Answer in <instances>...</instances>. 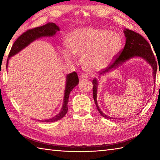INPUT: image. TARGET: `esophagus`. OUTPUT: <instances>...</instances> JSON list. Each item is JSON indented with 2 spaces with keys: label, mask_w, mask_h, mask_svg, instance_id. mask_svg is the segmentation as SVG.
Wrapping results in <instances>:
<instances>
[{
  "label": "esophagus",
  "mask_w": 160,
  "mask_h": 160,
  "mask_svg": "<svg viewBox=\"0 0 160 160\" xmlns=\"http://www.w3.org/2000/svg\"><path fill=\"white\" fill-rule=\"evenodd\" d=\"M79 78H80V79H87V78H88V76L86 74H81L80 76H79Z\"/></svg>",
  "instance_id": "34e87169"
}]
</instances>
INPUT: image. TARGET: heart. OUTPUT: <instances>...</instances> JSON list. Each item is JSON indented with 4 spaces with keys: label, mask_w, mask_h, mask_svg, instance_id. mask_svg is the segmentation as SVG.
Returning a JSON list of instances; mask_svg holds the SVG:
<instances>
[{
    "label": "heart",
    "mask_w": 160,
    "mask_h": 160,
    "mask_svg": "<svg viewBox=\"0 0 160 160\" xmlns=\"http://www.w3.org/2000/svg\"><path fill=\"white\" fill-rule=\"evenodd\" d=\"M66 44L74 55L82 56L83 65L89 71L106 68L120 52L122 39L118 33L107 29L81 28L68 36ZM68 50L62 54L68 61L74 56Z\"/></svg>",
    "instance_id": "heart-1"
}]
</instances>
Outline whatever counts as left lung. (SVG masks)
Instances as JSON below:
<instances>
[{"label": "left lung", "instance_id": "left-lung-1", "mask_svg": "<svg viewBox=\"0 0 160 160\" xmlns=\"http://www.w3.org/2000/svg\"><path fill=\"white\" fill-rule=\"evenodd\" d=\"M124 34L126 38L125 45L124 48L118 56L116 57V58L112 64L110 65L106 69H104L99 73V78L101 76H103L105 74L110 72L116 70L118 67L125 62L129 61L131 58H141L148 63L150 65H151L152 68V77L154 78V82H155V77H156V72L158 69L157 66V62L155 61V58L154 54H153L152 51L151 50V47L149 43L146 40V39L142 37L138 33L134 32L128 28H125ZM92 92H93V99L95 100V103L97 107L99 113H100L102 116L107 119H118L116 118H113L111 116H107L104 114L102 111L99 108L98 101H97V94H98V81L97 79H94L92 80ZM120 119V118H119Z\"/></svg>", "mask_w": 160, "mask_h": 160}]
</instances>
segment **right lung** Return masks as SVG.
I'll return each instance as SVG.
<instances>
[{"label": "right lung", "instance_id": "1", "mask_svg": "<svg viewBox=\"0 0 160 160\" xmlns=\"http://www.w3.org/2000/svg\"><path fill=\"white\" fill-rule=\"evenodd\" d=\"M59 31V27L56 25L55 23H48L42 26L30 29L25 32H23L14 42L12 47L11 48V50L8 56V59L7 61V68L9 59L12 56L16 55L17 53L21 52L24 48H26L28 45L32 43L33 41L42 37H52V36H53ZM78 83H79V78H78L77 74L75 72L69 74L66 76V84L65 88L64 99H63V104L61 111L56 116L51 118L49 119L40 120V121H44L46 122H55L64 117L65 114L67 113L68 110V104L69 97H70V93L73 90L74 87L78 85Z\"/></svg>", "mask_w": 160, "mask_h": 160}]
</instances>
